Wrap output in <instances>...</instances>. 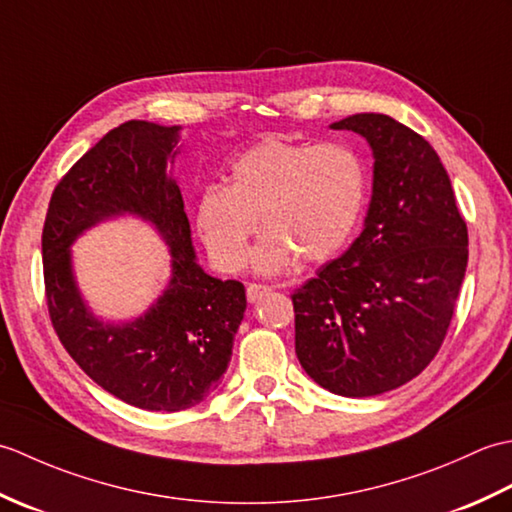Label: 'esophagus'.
Here are the masks:
<instances>
[{
  "label": "esophagus",
  "mask_w": 512,
  "mask_h": 512,
  "mask_svg": "<svg viewBox=\"0 0 512 512\" xmlns=\"http://www.w3.org/2000/svg\"><path fill=\"white\" fill-rule=\"evenodd\" d=\"M270 290H273V288L266 286V284H248L246 286V297H248L250 303H255V301L262 299L264 295H268Z\"/></svg>",
  "instance_id": "esophagus-1"
}]
</instances>
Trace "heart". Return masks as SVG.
<instances>
[{
    "label": "heart",
    "mask_w": 512,
    "mask_h": 512,
    "mask_svg": "<svg viewBox=\"0 0 512 512\" xmlns=\"http://www.w3.org/2000/svg\"><path fill=\"white\" fill-rule=\"evenodd\" d=\"M367 167L345 143L270 138L239 156L228 187L211 184L195 204V226L222 270L246 264L257 220L268 233L253 253L259 273H284L301 257L323 262L347 244L367 202Z\"/></svg>",
    "instance_id": "heart-1"
}]
</instances>
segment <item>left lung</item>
Listing matches in <instances>:
<instances>
[{"label":"left lung","instance_id":"left-lung-1","mask_svg":"<svg viewBox=\"0 0 512 512\" xmlns=\"http://www.w3.org/2000/svg\"><path fill=\"white\" fill-rule=\"evenodd\" d=\"M334 129L374 151L363 233L295 290V352L332 394L378 396L416 378L444 343L469 262V231L433 147L385 114Z\"/></svg>","mask_w":512,"mask_h":512}]
</instances>
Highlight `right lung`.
Returning <instances> with one entry per match:
<instances>
[{
  "mask_svg": "<svg viewBox=\"0 0 512 512\" xmlns=\"http://www.w3.org/2000/svg\"><path fill=\"white\" fill-rule=\"evenodd\" d=\"M180 127L127 121L83 154L52 191L41 235L43 284L52 328L85 374L127 405L182 411L220 385L244 319L246 292L195 264L178 184L167 178ZM136 212L172 246L170 288L145 318L105 326L82 306L69 244L105 216Z\"/></svg>",
  "mask_w": 512,
  "mask_h": 512,
  "instance_id": "1",
  "label": "right lung"
}]
</instances>
